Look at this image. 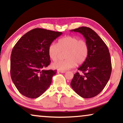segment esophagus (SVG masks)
<instances>
[{"mask_svg": "<svg viewBox=\"0 0 123 123\" xmlns=\"http://www.w3.org/2000/svg\"><path fill=\"white\" fill-rule=\"evenodd\" d=\"M57 72H60V73H62V74H64L66 72V71H60V70H57Z\"/></svg>", "mask_w": 123, "mask_h": 123, "instance_id": "obj_1", "label": "esophagus"}]
</instances>
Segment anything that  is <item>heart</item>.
<instances>
[{"mask_svg":"<svg viewBox=\"0 0 123 123\" xmlns=\"http://www.w3.org/2000/svg\"><path fill=\"white\" fill-rule=\"evenodd\" d=\"M61 52H66V60L56 61L52 63L54 68L60 71L69 70L76 65L86 61L89 53L88 45L84 40H79L73 36H66L59 39L57 44L52 43L48 48V54L53 61L56 60Z\"/></svg>","mask_w":123,"mask_h":123,"instance_id":"obj_1","label":"heart"}]
</instances>
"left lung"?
<instances>
[{"mask_svg": "<svg viewBox=\"0 0 123 123\" xmlns=\"http://www.w3.org/2000/svg\"><path fill=\"white\" fill-rule=\"evenodd\" d=\"M71 32L83 35L89 47L87 59L78 69L83 74L77 72L71 86L82 98H93L102 91L110 78L112 65L108 48L100 36L89 27H81Z\"/></svg>", "mask_w": 123, "mask_h": 123, "instance_id": "8db88e82", "label": "left lung"}]
</instances>
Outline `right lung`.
Here are the masks:
<instances>
[{"label":"right lung","instance_id":"obj_1","mask_svg":"<svg viewBox=\"0 0 123 123\" xmlns=\"http://www.w3.org/2000/svg\"><path fill=\"white\" fill-rule=\"evenodd\" d=\"M63 33L35 28L18 40L11 55V76L20 93L37 98L48 88L56 70H47L50 64L49 45Z\"/></svg>","mask_w":123,"mask_h":123}]
</instances>
